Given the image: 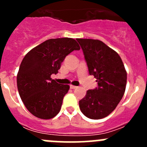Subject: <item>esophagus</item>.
I'll list each match as a JSON object with an SVG mask.
<instances>
[{
  "label": "esophagus",
  "instance_id": "obj_1",
  "mask_svg": "<svg viewBox=\"0 0 147 147\" xmlns=\"http://www.w3.org/2000/svg\"><path fill=\"white\" fill-rule=\"evenodd\" d=\"M69 87H70V89H75L77 88V86H75V85H72V84H70V86H69Z\"/></svg>",
  "mask_w": 147,
  "mask_h": 147
}]
</instances>
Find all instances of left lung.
<instances>
[{
	"label": "left lung",
	"mask_w": 147,
	"mask_h": 147,
	"mask_svg": "<svg viewBox=\"0 0 147 147\" xmlns=\"http://www.w3.org/2000/svg\"><path fill=\"white\" fill-rule=\"evenodd\" d=\"M80 45L89 73L97 79L98 87L87 91L80 100L83 115L92 119L108 116L117 107L124 94L127 72L117 52L99 40L80 39Z\"/></svg>",
	"instance_id": "left-lung-1"
}]
</instances>
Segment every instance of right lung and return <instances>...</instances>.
Instances as JSON below:
<instances>
[{
    "label": "right lung",
    "mask_w": 147,
    "mask_h": 147,
    "mask_svg": "<svg viewBox=\"0 0 147 147\" xmlns=\"http://www.w3.org/2000/svg\"><path fill=\"white\" fill-rule=\"evenodd\" d=\"M80 47L72 38L49 39L26 54L17 75V86L22 101L36 117L49 119L60 112L69 86L51 78L57 74L65 57Z\"/></svg>",
    "instance_id": "1"
}]
</instances>
